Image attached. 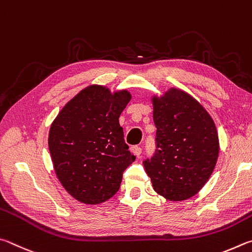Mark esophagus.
<instances>
[{"mask_svg":"<svg viewBox=\"0 0 252 252\" xmlns=\"http://www.w3.org/2000/svg\"><path fill=\"white\" fill-rule=\"evenodd\" d=\"M130 151L135 156H137V157L140 155V154H142V148H140L139 146H133L130 148Z\"/></svg>","mask_w":252,"mask_h":252,"instance_id":"obj_1","label":"esophagus"}]
</instances>
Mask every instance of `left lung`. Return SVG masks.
<instances>
[{"mask_svg": "<svg viewBox=\"0 0 252 252\" xmlns=\"http://www.w3.org/2000/svg\"><path fill=\"white\" fill-rule=\"evenodd\" d=\"M156 151L144 160L154 190L171 201L195 196L208 182L219 154L216 125L186 92L170 88L153 97Z\"/></svg>", "mask_w": 252, "mask_h": 252, "instance_id": "obj_1", "label": "left lung"}]
</instances>
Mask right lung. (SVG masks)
I'll return each mask as SVG.
<instances>
[{
  "label": "right lung",
  "instance_id": "right-lung-1",
  "mask_svg": "<svg viewBox=\"0 0 252 252\" xmlns=\"http://www.w3.org/2000/svg\"><path fill=\"white\" fill-rule=\"evenodd\" d=\"M129 92L114 94L91 85L66 104L48 134L55 174L66 191L88 205L101 204L121 187L123 173L135 160L118 118Z\"/></svg>",
  "mask_w": 252,
  "mask_h": 252
}]
</instances>
